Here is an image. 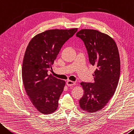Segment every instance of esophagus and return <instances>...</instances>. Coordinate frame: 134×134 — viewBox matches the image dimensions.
<instances>
[{"instance_id":"1","label":"esophagus","mask_w":134,"mask_h":134,"mask_svg":"<svg viewBox=\"0 0 134 134\" xmlns=\"http://www.w3.org/2000/svg\"><path fill=\"white\" fill-rule=\"evenodd\" d=\"M66 84L69 87H71V86H73L75 84V82H74V81H70V80H68L66 81Z\"/></svg>"}]
</instances>
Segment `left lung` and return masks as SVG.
Wrapping results in <instances>:
<instances>
[{"label": "left lung", "mask_w": 134, "mask_h": 134, "mask_svg": "<svg viewBox=\"0 0 134 134\" xmlns=\"http://www.w3.org/2000/svg\"><path fill=\"white\" fill-rule=\"evenodd\" d=\"M76 36L84 41L89 62L96 68L93 83L80 84L84 94L80 106L87 112H96L106 106L116 90L120 72L119 50L111 37L97 30L82 29Z\"/></svg>", "instance_id": "1"}]
</instances>
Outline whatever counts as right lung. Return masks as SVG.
<instances>
[{"label":"right lung","instance_id":"add662e5","mask_svg":"<svg viewBox=\"0 0 134 134\" xmlns=\"http://www.w3.org/2000/svg\"><path fill=\"white\" fill-rule=\"evenodd\" d=\"M77 30H47L35 36L28 44L23 59L22 76L26 93L39 112L50 114L58 108L65 81L48 75L47 72L62 46Z\"/></svg>","mask_w":134,"mask_h":134}]
</instances>
